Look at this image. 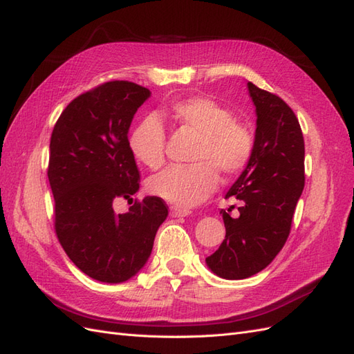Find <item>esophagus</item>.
<instances>
[{
	"instance_id": "obj_1",
	"label": "esophagus",
	"mask_w": 354,
	"mask_h": 354,
	"mask_svg": "<svg viewBox=\"0 0 354 354\" xmlns=\"http://www.w3.org/2000/svg\"><path fill=\"white\" fill-rule=\"evenodd\" d=\"M189 214H191V212L187 210V209H180V207H176V206L170 207V216L171 218H184V216H188Z\"/></svg>"
}]
</instances>
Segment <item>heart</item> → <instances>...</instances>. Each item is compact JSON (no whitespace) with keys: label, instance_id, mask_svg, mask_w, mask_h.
I'll list each match as a JSON object with an SVG mask.
<instances>
[{"label":"heart","instance_id":"heart-1","mask_svg":"<svg viewBox=\"0 0 354 354\" xmlns=\"http://www.w3.org/2000/svg\"><path fill=\"white\" fill-rule=\"evenodd\" d=\"M166 114L198 136L193 153L197 163L171 166L156 175L149 189L157 197L180 207L196 206L214 193L218 171L233 178L248 167L254 156V135L227 106L207 96H193L170 104ZM129 148L148 169L156 170L165 163L166 129L157 114L139 120L129 136Z\"/></svg>","mask_w":354,"mask_h":354}]
</instances>
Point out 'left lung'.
I'll return each instance as SVG.
<instances>
[{
    "instance_id": "8db88e82",
    "label": "left lung",
    "mask_w": 354,
    "mask_h": 354,
    "mask_svg": "<svg viewBox=\"0 0 354 354\" xmlns=\"http://www.w3.org/2000/svg\"><path fill=\"white\" fill-rule=\"evenodd\" d=\"M255 105V148L225 197L241 200L240 216L222 209L225 239L206 258L212 272L240 280L264 270L286 243L292 216L304 189V138L283 99L248 83Z\"/></svg>"
}]
</instances>
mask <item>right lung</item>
Wrapping results in <instances>:
<instances>
[{"instance_id":"obj_1","label":"right lung","mask_w":354,"mask_h":354,"mask_svg":"<svg viewBox=\"0 0 354 354\" xmlns=\"http://www.w3.org/2000/svg\"><path fill=\"white\" fill-rule=\"evenodd\" d=\"M149 96L130 82L97 86L64 109L50 139L47 175L57 239L84 274L104 283H121L144 268L169 214L156 196L135 201L126 214L113 207L115 198L129 200L139 189L127 135Z\"/></svg>"}]
</instances>
